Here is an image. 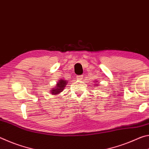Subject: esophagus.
I'll list each match as a JSON object with an SVG mask.
<instances>
[{
  "mask_svg": "<svg viewBox=\"0 0 149 149\" xmlns=\"http://www.w3.org/2000/svg\"><path fill=\"white\" fill-rule=\"evenodd\" d=\"M77 78L78 79H83V75H77Z\"/></svg>",
  "mask_w": 149,
  "mask_h": 149,
  "instance_id": "34e87169",
  "label": "esophagus"
}]
</instances>
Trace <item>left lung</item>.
<instances>
[{
    "label": "left lung",
    "mask_w": 149,
    "mask_h": 149,
    "mask_svg": "<svg viewBox=\"0 0 149 149\" xmlns=\"http://www.w3.org/2000/svg\"><path fill=\"white\" fill-rule=\"evenodd\" d=\"M95 86H96V85H95Z\"/></svg>",
    "instance_id": "obj_1"
}]
</instances>
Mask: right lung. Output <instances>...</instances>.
<instances>
[{"label":"right lung","instance_id":"1","mask_svg":"<svg viewBox=\"0 0 149 149\" xmlns=\"http://www.w3.org/2000/svg\"><path fill=\"white\" fill-rule=\"evenodd\" d=\"M68 81L64 80L63 79H59L58 82L57 83V84L56 85V87L54 89L52 88V90H50V94L54 95H56L59 93H61L66 85V84H68Z\"/></svg>","mask_w":149,"mask_h":149}]
</instances>
